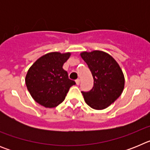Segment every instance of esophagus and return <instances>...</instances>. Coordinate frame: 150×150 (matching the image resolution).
I'll return each mask as SVG.
<instances>
[{
    "label": "esophagus",
    "instance_id": "34e87169",
    "mask_svg": "<svg viewBox=\"0 0 150 150\" xmlns=\"http://www.w3.org/2000/svg\"><path fill=\"white\" fill-rule=\"evenodd\" d=\"M79 83H80V79H76V84L77 85V86H79Z\"/></svg>",
    "mask_w": 150,
    "mask_h": 150
}]
</instances>
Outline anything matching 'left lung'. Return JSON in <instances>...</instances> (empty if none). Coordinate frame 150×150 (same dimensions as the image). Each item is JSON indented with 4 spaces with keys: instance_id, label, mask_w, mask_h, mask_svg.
I'll return each mask as SVG.
<instances>
[{
    "instance_id": "obj_1",
    "label": "left lung",
    "mask_w": 150,
    "mask_h": 150,
    "mask_svg": "<svg viewBox=\"0 0 150 150\" xmlns=\"http://www.w3.org/2000/svg\"><path fill=\"white\" fill-rule=\"evenodd\" d=\"M80 56L87 64L94 79L89 91H82L85 101L95 110H104L122 95L125 77L121 67L110 55L95 50L83 52Z\"/></svg>"
}]
</instances>
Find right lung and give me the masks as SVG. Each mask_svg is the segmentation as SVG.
<instances>
[{"mask_svg":"<svg viewBox=\"0 0 150 150\" xmlns=\"http://www.w3.org/2000/svg\"><path fill=\"white\" fill-rule=\"evenodd\" d=\"M70 56L71 52H50L39 58L28 69L25 84L37 103L52 108L65 99L70 88L76 84L62 67Z\"/></svg>","mask_w":150,"mask_h":150,"instance_id":"1","label":"right lung"}]
</instances>
